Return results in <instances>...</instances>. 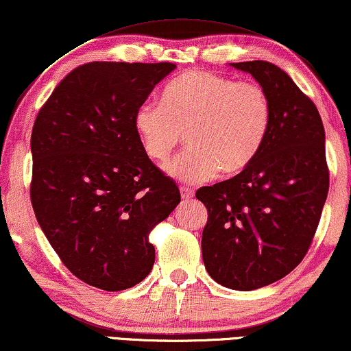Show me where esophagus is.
<instances>
[{
	"instance_id": "obj_1",
	"label": "esophagus",
	"mask_w": 351,
	"mask_h": 351,
	"mask_svg": "<svg viewBox=\"0 0 351 351\" xmlns=\"http://www.w3.org/2000/svg\"><path fill=\"white\" fill-rule=\"evenodd\" d=\"M180 194H182V199H183V201H190V199L194 196V191H193V190H190V188L182 186V188H180Z\"/></svg>"
}]
</instances>
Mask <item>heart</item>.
<instances>
[{
	"instance_id": "obj_1",
	"label": "heart",
	"mask_w": 351,
	"mask_h": 351,
	"mask_svg": "<svg viewBox=\"0 0 351 351\" xmlns=\"http://www.w3.org/2000/svg\"><path fill=\"white\" fill-rule=\"evenodd\" d=\"M271 100L254 82L188 70L165 86L161 104H143L133 127L150 160L165 163L186 134L188 147L166 172L183 183L237 176L250 168L271 128Z\"/></svg>"
}]
</instances>
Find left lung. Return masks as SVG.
Segmentation results:
<instances>
[{"mask_svg":"<svg viewBox=\"0 0 351 351\" xmlns=\"http://www.w3.org/2000/svg\"><path fill=\"white\" fill-rule=\"evenodd\" d=\"M250 73L271 100V128L254 163L229 180L197 190L207 207L202 258L207 273L232 290L282 279L303 261L325 206L330 174L325 128L309 97L267 61L230 62Z\"/></svg>","mask_w":351,"mask_h":351,"instance_id":"1","label":"left lung"}]
</instances>
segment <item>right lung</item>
Masks as SVG:
<instances>
[{
	"label": "right lung",
	"instance_id": "add662e5",
	"mask_svg": "<svg viewBox=\"0 0 351 351\" xmlns=\"http://www.w3.org/2000/svg\"><path fill=\"white\" fill-rule=\"evenodd\" d=\"M176 69L158 62H89L59 83L31 134V202L64 265L117 292L150 273L149 234L180 202L139 144L134 111Z\"/></svg>",
	"mask_w": 351,
	"mask_h": 351
}]
</instances>
